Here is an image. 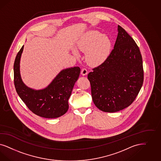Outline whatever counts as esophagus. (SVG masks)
Returning <instances> with one entry per match:
<instances>
[{"label":"esophagus","instance_id":"esophagus-1","mask_svg":"<svg viewBox=\"0 0 161 161\" xmlns=\"http://www.w3.org/2000/svg\"><path fill=\"white\" fill-rule=\"evenodd\" d=\"M81 74L82 75H86L87 74H88V71H87V69H86V68H83L81 71Z\"/></svg>","mask_w":161,"mask_h":161}]
</instances>
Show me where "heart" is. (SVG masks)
<instances>
[{"label":"heart","instance_id":"b5f03b06","mask_svg":"<svg viewBox=\"0 0 161 161\" xmlns=\"http://www.w3.org/2000/svg\"><path fill=\"white\" fill-rule=\"evenodd\" d=\"M80 50L86 53V59L89 65L98 66L104 62L110 53L111 42L107 36L96 30H91L85 34L78 43ZM77 56L76 49L72 50Z\"/></svg>","mask_w":161,"mask_h":161}]
</instances>
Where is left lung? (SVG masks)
Returning a JSON list of instances; mask_svg holds the SVG:
<instances>
[{"mask_svg": "<svg viewBox=\"0 0 161 161\" xmlns=\"http://www.w3.org/2000/svg\"><path fill=\"white\" fill-rule=\"evenodd\" d=\"M114 49L89 72L92 99L100 111L115 112L130 105L142 87V57L138 46L120 25Z\"/></svg>", "mask_w": 161, "mask_h": 161, "instance_id": "1", "label": "left lung"}]
</instances>
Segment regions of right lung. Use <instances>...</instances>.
Here are the masks:
<instances>
[{"label": "right lung", "instance_id": "right-lung-1", "mask_svg": "<svg viewBox=\"0 0 161 161\" xmlns=\"http://www.w3.org/2000/svg\"><path fill=\"white\" fill-rule=\"evenodd\" d=\"M24 46L17 53L14 65V85L17 93L28 109L36 115L46 118H56L67 112L68 99L80 74L78 67L62 70L45 89L34 90L22 82L19 62Z\"/></svg>", "mask_w": 161, "mask_h": 161}]
</instances>
